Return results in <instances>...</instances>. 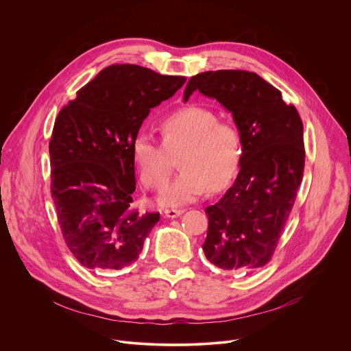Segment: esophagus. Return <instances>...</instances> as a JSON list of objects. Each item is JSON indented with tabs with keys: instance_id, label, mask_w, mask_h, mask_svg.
Instances as JSON below:
<instances>
[{
	"instance_id": "1",
	"label": "esophagus",
	"mask_w": 351,
	"mask_h": 351,
	"mask_svg": "<svg viewBox=\"0 0 351 351\" xmlns=\"http://www.w3.org/2000/svg\"><path fill=\"white\" fill-rule=\"evenodd\" d=\"M164 213H165L167 217L173 219V217H178V216H180L182 213H184V209H165Z\"/></svg>"
}]
</instances>
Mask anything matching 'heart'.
I'll list each match as a JSON object with an SVG mask.
<instances>
[{
    "label": "heart",
    "mask_w": 351,
    "mask_h": 351,
    "mask_svg": "<svg viewBox=\"0 0 351 351\" xmlns=\"http://www.w3.org/2000/svg\"><path fill=\"white\" fill-rule=\"evenodd\" d=\"M162 141L150 132L139 134L132 145L134 161L142 183L160 190L168 182L173 162L180 156L182 173L169 183L160 202L182 205L212 191L223 190L239 172L243 141L236 125L219 121L217 114L204 106H184L169 115L162 124Z\"/></svg>",
    "instance_id": "1"
}]
</instances>
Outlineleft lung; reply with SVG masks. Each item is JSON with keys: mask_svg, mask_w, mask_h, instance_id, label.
Wrapping results in <instances>:
<instances>
[{"mask_svg": "<svg viewBox=\"0 0 351 351\" xmlns=\"http://www.w3.org/2000/svg\"><path fill=\"white\" fill-rule=\"evenodd\" d=\"M194 90L216 99L231 112L243 141L241 169L234 184L205 209L204 254L223 270H256L270 262L302 183L300 115L277 88L245 70L191 77L184 101Z\"/></svg>", "mask_w": 351, "mask_h": 351, "instance_id": "1", "label": "left lung"}]
</instances>
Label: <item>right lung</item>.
Returning a JSON list of instances; mask_svg holds the SVG:
<instances>
[{
	"mask_svg": "<svg viewBox=\"0 0 351 351\" xmlns=\"http://www.w3.org/2000/svg\"><path fill=\"white\" fill-rule=\"evenodd\" d=\"M186 77L111 64L59 114L49 142L51 194L67 248L81 266L112 271L132 265L160 213L132 208V145L150 108Z\"/></svg>",
	"mask_w": 351,
	"mask_h": 351,
	"instance_id": "add662e5",
	"label": "right lung"
}]
</instances>
